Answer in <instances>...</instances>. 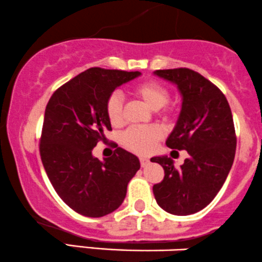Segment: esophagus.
Listing matches in <instances>:
<instances>
[{
    "instance_id": "obj_1",
    "label": "esophagus",
    "mask_w": 262,
    "mask_h": 262,
    "mask_svg": "<svg viewBox=\"0 0 262 262\" xmlns=\"http://www.w3.org/2000/svg\"><path fill=\"white\" fill-rule=\"evenodd\" d=\"M140 163H141V167H146L147 164H149V159L146 158V157H141Z\"/></svg>"
}]
</instances>
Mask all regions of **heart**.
Masks as SVG:
<instances>
[{
  "label": "heart",
  "mask_w": 262,
  "mask_h": 262,
  "mask_svg": "<svg viewBox=\"0 0 262 262\" xmlns=\"http://www.w3.org/2000/svg\"><path fill=\"white\" fill-rule=\"evenodd\" d=\"M132 94L142 100L149 109L159 110L169 99L168 89L158 82H143L135 85ZM106 116L113 126H120L124 121V104L119 93H113L105 104ZM165 114L169 110H165ZM162 138V132L157 127H131L121 136V142L127 149L137 155H148L155 149L157 142Z\"/></svg>",
  "instance_id": "b5f03b06"
}]
</instances>
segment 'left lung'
Here are the masks:
<instances>
[{"mask_svg": "<svg viewBox=\"0 0 262 262\" xmlns=\"http://www.w3.org/2000/svg\"><path fill=\"white\" fill-rule=\"evenodd\" d=\"M155 75L177 85L181 110L167 146L185 149L189 158L180 168L167 156L153 157L164 179L153 186L157 204L177 216L205 208L216 198L228 177L235 156L236 137L232 112L222 92L189 69L157 70Z\"/></svg>", "mask_w": 262, "mask_h": 262, "instance_id": "left-lung-1", "label": "left lung"}]
</instances>
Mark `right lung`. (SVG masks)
Listing matches in <instances>:
<instances>
[{
    "mask_svg": "<svg viewBox=\"0 0 262 262\" xmlns=\"http://www.w3.org/2000/svg\"><path fill=\"white\" fill-rule=\"evenodd\" d=\"M138 76V71L93 67L61 85L46 105L39 147L42 165L57 195L82 216L103 217L119 208L141 167L136 156L120 147L103 162L92 155L112 130L107 98Z\"/></svg>",
    "mask_w": 262,
    "mask_h": 262,
    "instance_id": "1",
    "label": "right lung"
}]
</instances>
